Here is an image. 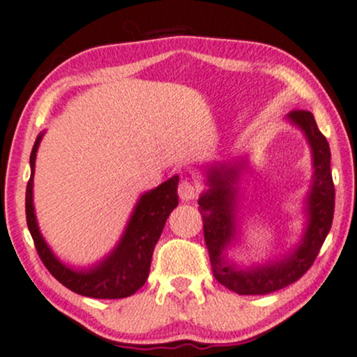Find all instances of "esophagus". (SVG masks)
I'll return each instance as SVG.
<instances>
[{
    "mask_svg": "<svg viewBox=\"0 0 357 357\" xmlns=\"http://www.w3.org/2000/svg\"><path fill=\"white\" fill-rule=\"evenodd\" d=\"M178 195L181 197V201H191L197 196V186L195 183L183 179L178 186Z\"/></svg>",
    "mask_w": 357,
    "mask_h": 357,
    "instance_id": "obj_1",
    "label": "esophagus"
}]
</instances>
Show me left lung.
Wrapping results in <instances>:
<instances>
[{
	"label": "left lung",
	"mask_w": 357,
	"mask_h": 357,
	"mask_svg": "<svg viewBox=\"0 0 357 357\" xmlns=\"http://www.w3.org/2000/svg\"><path fill=\"white\" fill-rule=\"evenodd\" d=\"M286 119L303 131L312 156L311 186L304 199L306 226L299 243L286 255L246 268H239L226 257L227 248L241 238L238 181L246 171L248 160L239 156L229 161H213L204 167L208 190L201 192L197 203L213 274L218 282L238 294H269L298 281L314 263L333 225L334 183L328 139L309 111H291Z\"/></svg>",
	"instance_id": "1"
}]
</instances>
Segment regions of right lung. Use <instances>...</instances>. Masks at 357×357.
<instances>
[{"label": "right lung", "mask_w": 357, "mask_h": 357, "mask_svg": "<svg viewBox=\"0 0 357 357\" xmlns=\"http://www.w3.org/2000/svg\"><path fill=\"white\" fill-rule=\"evenodd\" d=\"M43 135L45 132L38 135L31 149V156H29L31 176H29L26 186L28 229L33 236L34 246H36L43 264L63 286H66L76 294L96 299H121L135 294L139 287H143L149 276L154 246L162 233L167 216L178 206L179 178L173 176L158 188L139 196L121 238L111 249L109 255L88 268H73V266L63 263L51 251L48 243L43 238L36 221V213H34V162H36V153Z\"/></svg>", "instance_id": "1"}]
</instances>
